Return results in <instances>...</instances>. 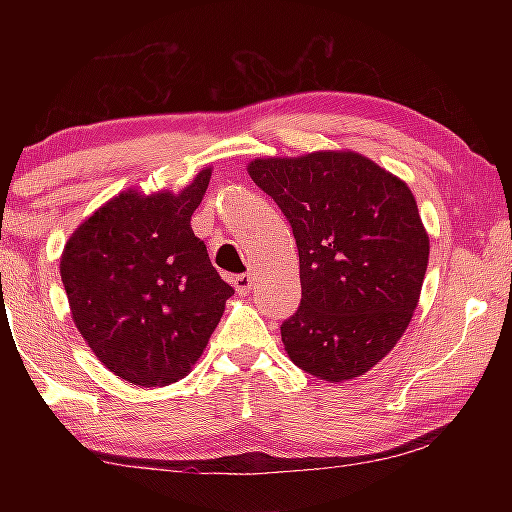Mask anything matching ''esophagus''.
I'll return each mask as SVG.
<instances>
[{"label": "esophagus", "instance_id": "1", "mask_svg": "<svg viewBox=\"0 0 512 512\" xmlns=\"http://www.w3.org/2000/svg\"><path fill=\"white\" fill-rule=\"evenodd\" d=\"M232 284H235V291L239 293V296H246V293L253 289V275L241 273L235 277V280H232Z\"/></svg>", "mask_w": 512, "mask_h": 512}]
</instances>
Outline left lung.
I'll use <instances>...</instances> for the list:
<instances>
[{
    "label": "left lung",
    "mask_w": 512,
    "mask_h": 512,
    "mask_svg": "<svg viewBox=\"0 0 512 512\" xmlns=\"http://www.w3.org/2000/svg\"><path fill=\"white\" fill-rule=\"evenodd\" d=\"M293 230L302 298L282 323L289 359L345 381L400 341L420 300L429 235L404 180L354 151L248 164Z\"/></svg>",
    "instance_id": "left-lung-1"
}]
</instances>
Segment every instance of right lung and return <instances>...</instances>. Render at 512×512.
Returning <instances> with one entry per match:
<instances>
[{
	"label": "right lung",
	"mask_w": 512,
	"mask_h": 512,
	"mask_svg": "<svg viewBox=\"0 0 512 512\" xmlns=\"http://www.w3.org/2000/svg\"><path fill=\"white\" fill-rule=\"evenodd\" d=\"M210 176L203 169L180 194L121 192L60 257L74 325L103 366L135 386L183 379L235 293L189 223Z\"/></svg>",
	"instance_id": "1"
}]
</instances>
